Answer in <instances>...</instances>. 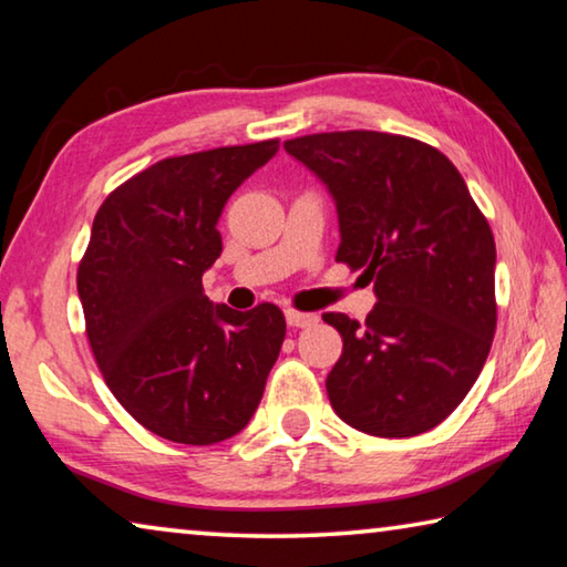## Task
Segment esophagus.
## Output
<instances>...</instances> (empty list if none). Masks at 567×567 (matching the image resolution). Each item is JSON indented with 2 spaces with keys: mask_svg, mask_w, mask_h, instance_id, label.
Instances as JSON below:
<instances>
[{
  "mask_svg": "<svg viewBox=\"0 0 567 567\" xmlns=\"http://www.w3.org/2000/svg\"><path fill=\"white\" fill-rule=\"evenodd\" d=\"M285 320H287V326H290V328H310V326H316V322H318V316H316V312H300V310L287 308Z\"/></svg>",
  "mask_w": 567,
  "mask_h": 567,
  "instance_id": "esophagus-1",
  "label": "esophagus"
}]
</instances>
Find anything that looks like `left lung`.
I'll list each match as a JSON object with an SVG mask.
<instances>
[{"label":"left lung","mask_w":567,"mask_h":567,"mask_svg":"<svg viewBox=\"0 0 567 567\" xmlns=\"http://www.w3.org/2000/svg\"><path fill=\"white\" fill-rule=\"evenodd\" d=\"M336 202V259L363 269L375 302L365 322L322 320L343 338L328 373L332 411L363 434L434 429L464 401L487 361L494 237L456 166L436 148L379 131L285 141Z\"/></svg>","instance_id":"1"}]
</instances>
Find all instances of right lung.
<instances>
[{"label": "right lung", "instance_id": "1", "mask_svg": "<svg viewBox=\"0 0 567 567\" xmlns=\"http://www.w3.org/2000/svg\"><path fill=\"white\" fill-rule=\"evenodd\" d=\"M277 141L158 161L107 196L78 267L87 340L121 406L176 444L239 434L280 355L272 302L239 312L204 295L221 255L224 204Z\"/></svg>", "mask_w": 567, "mask_h": 567}]
</instances>
